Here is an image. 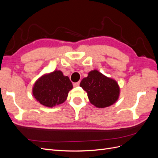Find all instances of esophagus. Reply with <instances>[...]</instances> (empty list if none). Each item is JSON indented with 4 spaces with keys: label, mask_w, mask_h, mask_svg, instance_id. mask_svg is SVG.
I'll list each match as a JSON object with an SVG mask.
<instances>
[{
    "label": "esophagus",
    "mask_w": 158,
    "mask_h": 158,
    "mask_svg": "<svg viewBox=\"0 0 158 158\" xmlns=\"http://www.w3.org/2000/svg\"><path fill=\"white\" fill-rule=\"evenodd\" d=\"M79 85H80V82H76V83H74V84H73L74 87H78V86H79Z\"/></svg>",
    "instance_id": "esophagus-1"
}]
</instances>
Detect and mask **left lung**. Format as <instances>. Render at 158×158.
Returning a JSON list of instances; mask_svg holds the SVG:
<instances>
[{
  "mask_svg": "<svg viewBox=\"0 0 158 158\" xmlns=\"http://www.w3.org/2000/svg\"><path fill=\"white\" fill-rule=\"evenodd\" d=\"M80 87L88 94L90 103L98 108L109 107L118 99L120 88L115 80L97 70L90 71L80 82Z\"/></svg>",
  "mask_w": 158,
  "mask_h": 158,
  "instance_id": "left-lung-1",
  "label": "left lung"
}]
</instances>
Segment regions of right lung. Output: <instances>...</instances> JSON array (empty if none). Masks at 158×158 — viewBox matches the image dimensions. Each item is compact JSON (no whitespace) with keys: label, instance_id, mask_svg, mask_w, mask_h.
Segmentation results:
<instances>
[{"label":"right lung","instance_id":"right-lung-1","mask_svg":"<svg viewBox=\"0 0 158 158\" xmlns=\"http://www.w3.org/2000/svg\"><path fill=\"white\" fill-rule=\"evenodd\" d=\"M73 85L60 70L44 74L33 85V96L45 107H52L64 102Z\"/></svg>","mask_w":158,"mask_h":158}]
</instances>
